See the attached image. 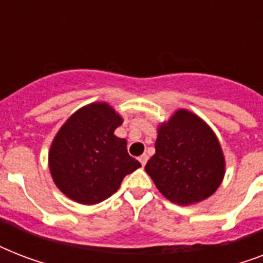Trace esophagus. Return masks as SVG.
I'll return each mask as SVG.
<instances>
[{"instance_id":"obj_1","label":"esophagus","mask_w":263,"mask_h":263,"mask_svg":"<svg viewBox=\"0 0 263 263\" xmlns=\"http://www.w3.org/2000/svg\"><path fill=\"white\" fill-rule=\"evenodd\" d=\"M147 160H148V156L147 154H143V156H140L139 157V161H140V164L143 165H146V162H147Z\"/></svg>"}]
</instances>
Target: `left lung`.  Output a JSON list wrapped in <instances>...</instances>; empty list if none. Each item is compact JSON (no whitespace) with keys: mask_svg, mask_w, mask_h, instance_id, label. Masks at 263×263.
I'll return each mask as SVG.
<instances>
[{"mask_svg":"<svg viewBox=\"0 0 263 263\" xmlns=\"http://www.w3.org/2000/svg\"><path fill=\"white\" fill-rule=\"evenodd\" d=\"M144 169L166 199L187 206L216 192L224 179L225 160L212 128L179 109L158 127L156 154Z\"/></svg>","mask_w":263,"mask_h":263,"instance_id":"8db88e82","label":"left lung"}]
</instances>
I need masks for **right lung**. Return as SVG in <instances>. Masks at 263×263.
Instances as JSON below:
<instances>
[{
  "mask_svg": "<svg viewBox=\"0 0 263 263\" xmlns=\"http://www.w3.org/2000/svg\"><path fill=\"white\" fill-rule=\"evenodd\" d=\"M123 119L110 105L94 102L75 111L60 128L49 152L55 185L82 204L107 199L127 175L140 166L115 129Z\"/></svg>",
  "mask_w": 263,
  "mask_h": 263,
  "instance_id": "right-lung-1",
  "label": "right lung"
}]
</instances>
